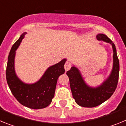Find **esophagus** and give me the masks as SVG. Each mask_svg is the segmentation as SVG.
Segmentation results:
<instances>
[{
  "label": "esophagus",
  "mask_w": 126,
  "mask_h": 126,
  "mask_svg": "<svg viewBox=\"0 0 126 126\" xmlns=\"http://www.w3.org/2000/svg\"><path fill=\"white\" fill-rule=\"evenodd\" d=\"M71 64H70L69 62H65V65H64V69H65V71H68V70H69L70 69H71Z\"/></svg>",
  "instance_id": "1"
}]
</instances>
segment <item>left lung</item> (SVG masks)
<instances>
[{"label":"left lung","instance_id":"left-lung-1","mask_svg":"<svg viewBox=\"0 0 126 126\" xmlns=\"http://www.w3.org/2000/svg\"><path fill=\"white\" fill-rule=\"evenodd\" d=\"M96 38L98 41L110 43L113 50V65L107 78L98 86H92L86 83L81 71L73 64L66 73L73 98L76 103L83 107H94L107 100L115 92L119 79V61L114 43L105 34L99 33Z\"/></svg>","mask_w":126,"mask_h":126}]
</instances>
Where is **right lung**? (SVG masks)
<instances>
[{"mask_svg":"<svg viewBox=\"0 0 126 126\" xmlns=\"http://www.w3.org/2000/svg\"><path fill=\"white\" fill-rule=\"evenodd\" d=\"M26 33L24 32L11 48L7 64V82L13 94L21 104L32 109H43L52 102L58 78L65 73L64 66L67 59H64L48 67L35 83L29 84L23 82L16 73L15 57L16 50Z\"/></svg>","mask_w":126,"mask_h":126,"instance_id":"right-lung-1","label":"right lung"}]
</instances>
